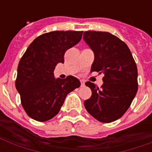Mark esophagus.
I'll return each instance as SVG.
<instances>
[{
	"label": "esophagus",
	"instance_id": "34e87169",
	"mask_svg": "<svg viewBox=\"0 0 152 152\" xmlns=\"http://www.w3.org/2000/svg\"><path fill=\"white\" fill-rule=\"evenodd\" d=\"M80 83L81 85H84V80H80Z\"/></svg>",
	"mask_w": 152,
	"mask_h": 152
}]
</instances>
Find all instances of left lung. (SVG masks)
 <instances>
[{"instance_id": "obj_1", "label": "left lung", "mask_w": 152, "mask_h": 152, "mask_svg": "<svg viewBox=\"0 0 152 152\" xmlns=\"http://www.w3.org/2000/svg\"><path fill=\"white\" fill-rule=\"evenodd\" d=\"M83 39L95 54L91 72L104 74L100 88L90 81L85 83L92 95L84 106L99 121L112 122L124 115L136 96L137 64L127 45L109 32L85 31Z\"/></svg>"}]
</instances>
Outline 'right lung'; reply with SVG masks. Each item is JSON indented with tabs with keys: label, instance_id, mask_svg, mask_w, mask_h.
<instances>
[{
	"label": "right lung",
	"instance_id": "1",
	"mask_svg": "<svg viewBox=\"0 0 152 152\" xmlns=\"http://www.w3.org/2000/svg\"><path fill=\"white\" fill-rule=\"evenodd\" d=\"M83 31H56L37 37L20 61L15 88L30 118L46 121L57 115L67 95L80 86L72 76L55 79L53 71L64 63L67 50L81 40Z\"/></svg>",
	"mask_w": 152,
	"mask_h": 152
}]
</instances>
